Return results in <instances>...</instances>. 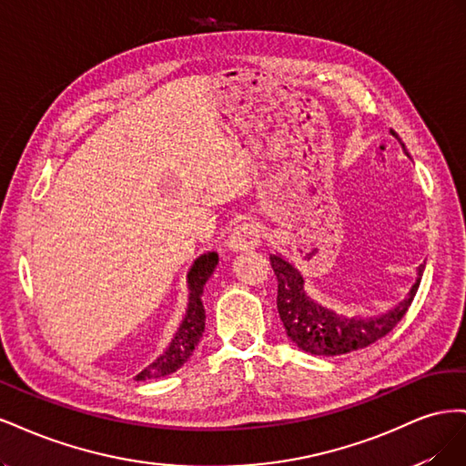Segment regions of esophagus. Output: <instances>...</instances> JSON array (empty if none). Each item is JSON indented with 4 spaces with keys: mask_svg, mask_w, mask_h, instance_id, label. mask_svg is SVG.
I'll use <instances>...</instances> for the list:
<instances>
[{
    "mask_svg": "<svg viewBox=\"0 0 466 466\" xmlns=\"http://www.w3.org/2000/svg\"><path fill=\"white\" fill-rule=\"evenodd\" d=\"M262 229L257 221H243L233 229V233L228 238V247L235 252L238 250H250L260 245Z\"/></svg>",
    "mask_w": 466,
    "mask_h": 466,
    "instance_id": "esophagus-1",
    "label": "esophagus"
}]
</instances>
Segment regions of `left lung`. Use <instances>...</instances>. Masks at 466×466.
Wrapping results in <instances>:
<instances>
[{
  "mask_svg": "<svg viewBox=\"0 0 466 466\" xmlns=\"http://www.w3.org/2000/svg\"><path fill=\"white\" fill-rule=\"evenodd\" d=\"M270 262L278 278L276 303L284 329L303 351L315 356L350 354V351L368 348L387 336L406 315L408 307L412 305L426 268V262L418 266V279L410 293H408V298L387 315L373 319H346L309 299V295L303 289L301 274L288 260L272 255Z\"/></svg>",
  "mask_w": 466,
  "mask_h": 466,
  "instance_id": "obj_1",
  "label": "left lung"
}]
</instances>
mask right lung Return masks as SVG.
<instances>
[{"label": "right lung", "instance_id": "obj_1", "mask_svg": "<svg viewBox=\"0 0 466 466\" xmlns=\"http://www.w3.org/2000/svg\"><path fill=\"white\" fill-rule=\"evenodd\" d=\"M218 260L219 258L216 252H208V255H202L192 264L188 272L190 298H188V309H187L185 320H182L180 329L177 330L173 342L165 350V354L155 360L142 373L136 375L137 380L175 373L180 365H185L188 361L194 348L198 346L206 327V309L202 301V291L208 278L216 270Z\"/></svg>", "mask_w": 466, "mask_h": 466}]
</instances>
